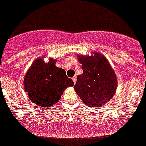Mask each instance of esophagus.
I'll return each mask as SVG.
<instances>
[{
  "mask_svg": "<svg viewBox=\"0 0 146 146\" xmlns=\"http://www.w3.org/2000/svg\"><path fill=\"white\" fill-rule=\"evenodd\" d=\"M76 80H77V78H76V76H73V83H76Z\"/></svg>",
  "mask_w": 146,
  "mask_h": 146,
  "instance_id": "1",
  "label": "esophagus"
}]
</instances>
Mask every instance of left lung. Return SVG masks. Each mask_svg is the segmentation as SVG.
Instances as JSON below:
<instances>
[{
  "instance_id": "8db88e82",
  "label": "left lung",
  "mask_w": 146,
  "mask_h": 146,
  "mask_svg": "<svg viewBox=\"0 0 146 146\" xmlns=\"http://www.w3.org/2000/svg\"><path fill=\"white\" fill-rule=\"evenodd\" d=\"M91 56L77 54L83 73L77 76L74 90L81 100L90 107L105 105L115 95L117 78L105 56L92 52Z\"/></svg>"
}]
</instances>
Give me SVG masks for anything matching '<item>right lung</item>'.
Returning <instances> with one entry per match:
<instances>
[{"mask_svg":"<svg viewBox=\"0 0 146 146\" xmlns=\"http://www.w3.org/2000/svg\"><path fill=\"white\" fill-rule=\"evenodd\" d=\"M56 63V59L50 57L46 63L43 56L38 57L24 76V90L31 102L40 107H50L58 103L63 91L74 86L66 71L57 67Z\"/></svg>","mask_w":146,"mask_h":146,"instance_id":"right-lung-1","label":"right lung"}]
</instances>
